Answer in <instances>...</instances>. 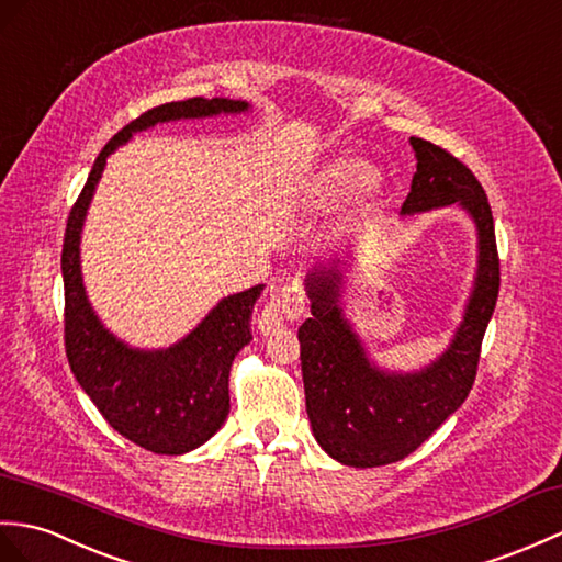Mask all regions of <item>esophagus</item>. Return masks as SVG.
Returning <instances> with one entry per match:
<instances>
[{
	"label": "esophagus",
	"instance_id": "34e87169",
	"mask_svg": "<svg viewBox=\"0 0 562 562\" xmlns=\"http://www.w3.org/2000/svg\"><path fill=\"white\" fill-rule=\"evenodd\" d=\"M304 306H306V296L299 284H290V286H284L280 294H272L270 302L260 308L258 318H256L260 335L280 333L286 325V321H294L302 316Z\"/></svg>",
	"mask_w": 562,
	"mask_h": 562
}]
</instances>
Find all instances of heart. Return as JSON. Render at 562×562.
<instances>
[{
    "mask_svg": "<svg viewBox=\"0 0 562 562\" xmlns=\"http://www.w3.org/2000/svg\"><path fill=\"white\" fill-rule=\"evenodd\" d=\"M351 191V201L367 203L378 191V181L371 175L367 162L355 158H335L325 162L316 175H313L308 193L318 203L333 201L337 195Z\"/></svg>",
    "mask_w": 562,
    "mask_h": 562,
    "instance_id": "1",
    "label": "heart"
}]
</instances>
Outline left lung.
Here are the masks:
<instances>
[{
	"instance_id": "left-lung-1",
	"label": "left lung",
	"mask_w": 562,
	"mask_h": 562,
	"mask_svg": "<svg viewBox=\"0 0 562 562\" xmlns=\"http://www.w3.org/2000/svg\"><path fill=\"white\" fill-rule=\"evenodd\" d=\"M416 172L402 215L460 205L474 220L479 260L460 328L422 371H383L369 359L342 311L345 260L306 272L311 318L299 328L306 414L318 446L347 467L407 458L462 407L474 385L481 342L501 290L493 215L484 187L464 162L424 138H409Z\"/></svg>"
}]
</instances>
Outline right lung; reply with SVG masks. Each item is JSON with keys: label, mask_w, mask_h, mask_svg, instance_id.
I'll return each instance as SVG.
<instances>
[{"label": "right lung", "mask_w": 562, "mask_h": 562, "mask_svg": "<svg viewBox=\"0 0 562 562\" xmlns=\"http://www.w3.org/2000/svg\"><path fill=\"white\" fill-rule=\"evenodd\" d=\"M249 112L246 100L189 98L143 112L110 138L74 203L61 249L64 345L78 385L116 434L158 454H184L217 434L229 412V369L251 342V311L263 284L229 294L167 349H136L104 328L81 278V229L110 153L136 132L217 114Z\"/></svg>", "instance_id": "obj_1"}]
</instances>
